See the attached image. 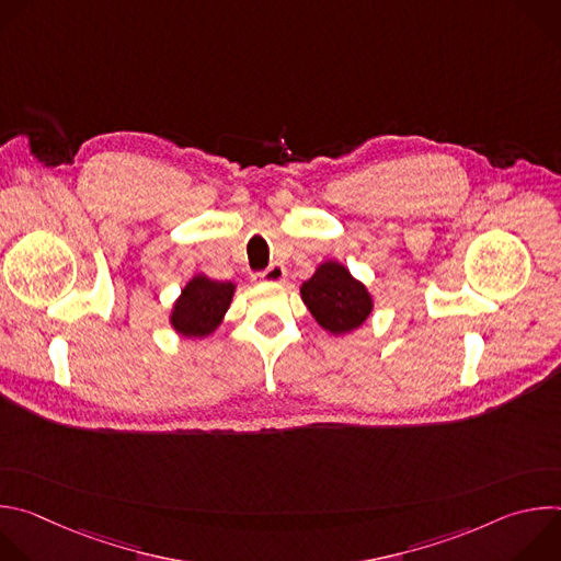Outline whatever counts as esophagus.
Listing matches in <instances>:
<instances>
[{
    "instance_id": "obj_1",
    "label": "esophagus",
    "mask_w": 561,
    "mask_h": 561,
    "mask_svg": "<svg viewBox=\"0 0 561 561\" xmlns=\"http://www.w3.org/2000/svg\"><path fill=\"white\" fill-rule=\"evenodd\" d=\"M286 277V268L282 264H271L266 271L262 273H255L253 279L255 282H268V284H277V282H284Z\"/></svg>"
}]
</instances>
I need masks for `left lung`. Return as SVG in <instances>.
<instances>
[{
    "mask_svg": "<svg viewBox=\"0 0 561 561\" xmlns=\"http://www.w3.org/2000/svg\"><path fill=\"white\" fill-rule=\"evenodd\" d=\"M299 293L314 322L333 335L359 329L373 312L368 288L340 262L319 264Z\"/></svg>",
    "mask_w": 561,
    "mask_h": 561,
    "instance_id": "8db88e82",
    "label": "left lung"
}]
</instances>
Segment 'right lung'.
Wrapping results in <instances>:
<instances>
[{
    "label": "right lung",
    "instance_id": "right-lung-1",
    "mask_svg": "<svg viewBox=\"0 0 561 561\" xmlns=\"http://www.w3.org/2000/svg\"><path fill=\"white\" fill-rule=\"evenodd\" d=\"M234 284L195 275L171 310V327L182 337H206L219 324L232 301Z\"/></svg>",
    "mask_w": 561,
    "mask_h": 561
}]
</instances>
